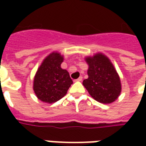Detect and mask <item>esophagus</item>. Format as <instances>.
I'll return each mask as SVG.
<instances>
[{"instance_id": "esophagus-1", "label": "esophagus", "mask_w": 146, "mask_h": 146, "mask_svg": "<svg viewBox=\"0 0 146 146\" xmlns=\"http://www.w3.org/2000/svg\"><path fill=\"white\" fill-rule=\"evenodd\" d=\"M82 80H83V77H82V76H80V77H79V78H78V79L75 80V81H81Z\"/></svg>"}]
</instances>
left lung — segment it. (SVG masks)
Instances as JSON below:
<instances>
[{
	"mask_svg": "<svg viewBox=\"0 0 146 146\" xmlns=\"http://www.w3.org/2000/svg\"><path fill=\"white\" fill-rule=\"evenodd\" d=\"M88 63V78L83 84L89 94L101 103H111L118 98L121 92L120 80L113 64L106 56L97 54L86 58Z\"/></svg>",
	"mask_w": 146,
	"mask_h": 146,
	"instance_id": "obj_1",
	"label": "left lung"
}]
</instances>
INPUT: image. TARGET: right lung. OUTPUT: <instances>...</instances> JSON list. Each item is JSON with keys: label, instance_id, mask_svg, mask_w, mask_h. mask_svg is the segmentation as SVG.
<instances>
[{"label": "right lung", "instance_id": "obj_1", "mask_svg": "<svg viewBox=\"0 0 146 146\" xmlns=\"http://www.w3.org/2000/svg\"><path fill=\"white\" fill-rule=\"evenodd\" d=\"M63 57L58 53H51L39 67L33 81V90L42 102L53 103L67 93L73 80L66 70L61 68Z\"/></svg>", "mask_w": 146, "mask_h": 146}]
</instances>
